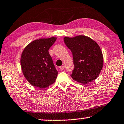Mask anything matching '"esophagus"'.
I'll list each match as a JSON object with an SVG mask.
<instances>
[{
    "instance_id": "esophagus-1",
    "label": "esophagus",
    "mask_w": 124,
    "mask_h": 124,
    "mask_svg": "<svg viewBox=\"0 0 124 124\" xmlns=\"http://www.w3.org/2000/svg\"><path fill=\"white\" fill-rule=\"evenodd\" d=\"M59 69H60L61 70H63L65 69V66H61L59 67Z\"/></svg>"
}]
</instances>
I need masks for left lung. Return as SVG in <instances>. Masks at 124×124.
Here are the masks:
<instances>
[{
  "instance_id": "left-lung-1",
  "label": "left lung",
  "mask_w": 124,
  "mask_h": 124,
  "mask_svg": "<svg viewBox=\"0 0 124 124\" xmlns=\"http://www.w3.org/2000/svg\"><path fill=\"white\" fill-rule=\"evenodd\" d=\"M63 39L73 56L72 78L83 84L96 79L103 66V53L98 44L91 38L82 35L65 37Z\"/></svg>"
}]
</instances>
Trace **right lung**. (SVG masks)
<instances>
[{
    "mask_svg": "<svg viewBox=\"0 0 124 124\" xmlns=\"http://www.w3.org/2000/svg\"><path fill=\"white\" fill-rule=\"evenodd\" d=\"M57 38L36 39L29 44L21 56V67L29 83L39 88H45L55 81L58 71L49 50Z\"/></svg>",
    "mask_w": 124,
    "mask_h": 124,
    "instance_id": "obj_1",
    "label": "right lung"
}]
</instances>
